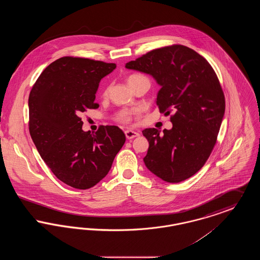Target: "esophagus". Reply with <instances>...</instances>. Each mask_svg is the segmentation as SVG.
I'll list each match as a JSON object with an SVG mask.
<instances>
[{
    "label": "esophagus",
    "instance_id": "obj_1",
    "mask_svg": "<svg viewBox=\"0 0 260 260\" xmlns=\"http://www.w3.org/2000/svg\"><path fill=\"white\" fill-rule=\"evenodd\" d=\"M124 135H125V137H126L127 139H134V138H136V137L139 136L138 133H136L135 131H131V129L125 131V132H124Z\"/></svg>",
    "mask_w": 260,
    "mask_h": 260
}]
</instances>
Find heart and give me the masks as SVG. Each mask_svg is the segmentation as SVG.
<instances>
[{"label": "heart", "mask_w": 260, "mask_h": 260, "mask_svg": "<svg viewBox=\"0 0 260 260\" xmlns=\"http://www.w3.org/2000/svg\"><path fill=\"white\" fill-rule=\"evenodd\" d=\"M145 78H146V77L143 76V75H131V76H128V78H127V83H128L129 86H132L134 83H136V81H138V80H140V79H145ZM108 91H109V87H106V88L104 89V91H103V95H106V94L108 93ZM118 120L121 121V122H123V123H128L129 120H131V113H128V112H123V113H121V114L119 115V117H118Z\"/></svg>", "instance_id": "obj_1"}]
</instances>
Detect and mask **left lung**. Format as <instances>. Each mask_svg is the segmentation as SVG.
<instances>
[{
    "label": "left lung",
    "mask_w": 260,
    "mask_h": 260,
    "mask_svg": "<svg viewBox=\"0 0 260 260\" xmlns=\"http://www.w3.org/2000/svg\"><path fill=\"white\" fill-rule=\"evenodd\" d=\"M125 68L151 75L161 86L156 104L171 116L172 129L145 128L149 141L143 161L162 180L178 183L199 172L209 159L221 125L225 99L214 70L185 46L151 50Z\"/></svg>",
    "instance_id": "left-lung-1"
}]
</instances>
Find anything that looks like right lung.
<instances>
[{
    "instance_id": "add662e5",
    "label": "right lung",
    "mask_w": 260,
    "mask_h": 260,
    "mask_svg": "<svg viewBox=\"0 0 260 260\" xmlns=\"http://www.w3.org/2000/svg\"><path fill=\"white\" fill-rule=\"evenodd\" d=\"M115 63L64 56L39 76L29 99V132L42 159L62 182L76 189L98 184L125 141L116 125L84 132L79 117L95 109L99 82Z\"/></svg>"
}]
</instances>
